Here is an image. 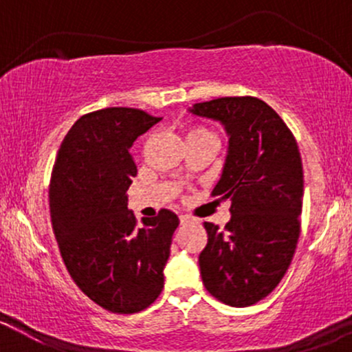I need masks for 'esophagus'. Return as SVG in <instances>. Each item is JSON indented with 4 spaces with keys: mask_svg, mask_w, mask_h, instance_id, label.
Instances as JSON below:
<instances>
[{
    "mask_svg": "<svg viewBox=\"0 0 352 352\" xmlns=\"http://www.w3.org/2000/svg\"><path fill=\"white\" fill-rule=\"evenodd\" d=\"M179 218H180L182 225H187V223H190V221H192V218H190L188 215H180Z\"/></svg>",
    "mask_w": 352,
    "mask_h": 352,
    "instance_id": "1",
    "label": "esophagus"
}]
</instances>
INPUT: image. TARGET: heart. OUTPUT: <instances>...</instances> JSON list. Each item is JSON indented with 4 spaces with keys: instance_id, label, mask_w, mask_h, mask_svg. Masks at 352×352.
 I'll return each instance as SVG.
<instances>
[{
    "instance_id": "obj_1",
    "label": "heart",
    "mask_w": 352,
    "mask_h": 352,
    "mask_svg": "<svg viewBox=\"0 0 352 352\" xmlns=\"http://www.w3.org/2000/svg\"><path fill=\"white\" fill-rule=\"evenodd\" d=\"M200 134H212V132L207 131V129H204V127H193V129H190V132H188L187 137H190V135H200Z\"/></svg>"
}]
</instances>
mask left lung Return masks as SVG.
Here are the masks:
<instances>
[{
  "instance_id": "obj_1",
  "label": "left lung",
  "mask_w": 352,
  "mask_h": 352,
  "mask_svg": "<svg viewBox=\"0 0 352 352\" xmlns=\"http://www.w3.org/2000/svg\"><path fill=\"white\" fill-rule=\"evenodd\" d=\"M192 114L218 120L228 155L212 195L232 200L223 230L205 221L199 256L207 292L245 308L268 296L293 260L301 230L302 164L296 139L261 99L220 98L193 104Z\"/></svg>"
}]
</instances>
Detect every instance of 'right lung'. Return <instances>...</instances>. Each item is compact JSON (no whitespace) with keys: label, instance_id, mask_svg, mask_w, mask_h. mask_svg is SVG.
Returning a JSON list of instances; mask_svg holds the SVG:
<instances>
[{"label":"right lung","instance_id":"add662e5","mask_svg":"<svg viewBox=\"0 0 352 352\" xmlns=\"http://www.w3.org/2000/svg\"><path fill=\"white\" fill-rule=\"evenodd\" d=\"M162 117L107 107L76 120L56 157L51 221L79 289L100 308L139 313L159 298L179 217L162 208L137 225L127 190L137 167L129 148Z\"/></svg>","mask_w":352,"mask_h":352}]
</instances>
